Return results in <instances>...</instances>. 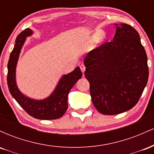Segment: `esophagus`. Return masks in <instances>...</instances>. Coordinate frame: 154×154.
Instances as JSON below:
<instances>
[{"mask_svg":"<svg viewBox=\"0 0 154 154\" xmlns=\"http://www.w3.org/2000/svg\"><path fill=\"white\" fill-rule=\"evenodd\" d=\"M80 69H81V71H82V72L83 74H84V72H85V65H83V64H82V65H80Z\"/></svg>","mask_w":154,"mask_h":154,"instance_id":"obj_1","label":"esophagus"}]
</instances>
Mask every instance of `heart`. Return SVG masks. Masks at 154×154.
<instances>
[{"mask_svg": "<svg viewBox=\"0 0 154 154\" xmlns=\"http://www.w3.org/2000/svg\"><path fill=\"white\" fill-rule=\"evenodd\" d=\"M98 35H99V34H98V35H96V36L95 37V39H97V38H98ZM103 37H100V38L99 39H98V41H99V42L102 41V40H103Z\"/></svg>", "mask_w": 154, "mask_h": 154, "instance_id": "1", "label": "heart"}]
</instances>
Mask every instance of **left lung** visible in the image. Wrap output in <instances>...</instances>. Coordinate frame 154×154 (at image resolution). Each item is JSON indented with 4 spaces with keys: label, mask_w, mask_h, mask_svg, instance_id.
Wrapping results in <instances>:
<instances>
[{
    "label": "left lung",
    "mask_w": 154,
    "mask_h": 154,
    "mask_svg": "<svg viewBox=\"0 0 154 154\" xmlns=\"http://www.w3.org/2000/svg\"><path fill=\"white\" fill-rule=\"evenodd\" d=\"M116 33L85 58V76L93 105L105 115L133 108L148 82V59L140 35L128 24H115Z\"/></svg>",
    "instance_id": "obj_1"
}]
</instances>
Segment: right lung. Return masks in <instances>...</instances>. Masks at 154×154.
Here are the masks:
<instances>
[{
	"label": "right lung",
	"instance_id": "1",
	"mask_svg": "<svg viewBox=\"0 0 154 154\" xmlns=\"http://www.w3.org/2000/svg\"><path fill=\"white\" fill-rule=\"evenodd\" d=\"M32 34V31L26 28L16 39L14 48L10 55L8 63L7 83L8 89L17 103L32 117L44 120L59 119L68 109V94L75 83L82 77V72L77 66L73 72L63 75L52 94L44 100H34L23 95L16 83V67L26 37Z\"/></svg>",
	"mask_w": 154,
	"mask_h": 154
}]
</instances>
